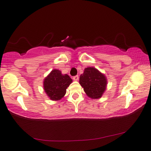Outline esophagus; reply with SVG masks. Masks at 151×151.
Wrapping results in <instances>:
<instances>
[{"mask_svg":"<svg viewBox=\"0 0 151 151\" xmlns=\"http://www.w3.org/2000/svg\"><path fill=\"white\" fill-rule=\"evenodd\" d=\"M73 80L75 81H77L78 80V76L76 75V76H73Z\"/></svg>","mask_w":151,"mask_h":151,"instance_id":"obj_1","label":"esophagus"}]
</instances>
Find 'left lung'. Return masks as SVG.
Masks as SVG:
<instances>
[{"instance_id":"8db88e82","label":"left lung","mask_w":151,"mask_h":151,"mask_svg":"<svg viewBox=\"0 0 151 151\" xmlns=\"http://www.w3.org/2000/svg\"><path fill=\"white\" fill-rule=\"evenodd\" d=\"M79 83L89 98L99 99L106 89L107 79L104 74L94 67H87L81 75Z\"/></svg>"}]
</instances>
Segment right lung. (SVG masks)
I'll return each mask as SVG.
<instances>
[{
	"label": "right lung",
	"instance_id": "right-lung-1",
	"mask_svg": "<svg viewBox=\"0 0 151 151\" xmlns=\"http://www.w3.org/2000/svg\"><path fill=\"white\" fill-rule=\"evenodd\" d=\"M73 82L72 78L58 69H53L45 78L43 89L47 96L51 100H61L66 93V89Z\"/></svg>",
	"mask_w": 151,
	"mask_h": 151
}]
</instances>
